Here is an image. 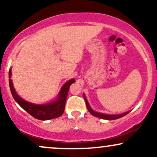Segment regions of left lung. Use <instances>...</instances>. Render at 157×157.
I'll list each match as a JSON object with an SVG mask.
<instances>
[{"label":"left lung","mask_w":157,"mask_h":157,"mask_svg":"<svg viewBox=\"0 0 157 157\" xmlns=\"http://www.w3.org/2000/svg\"><path fill=\"white\" fill-rule=\"evenodd\" d=\"M83 97L85 99V101H86V107H87V109H88V110H89V111L91 113V114L94 115V116L103 119V120H117V119H119V118H121L123 116H125L126 114H128V113L129 112H131V111H127V112L122 113V114H116V115H114V114H113V115L105 114V113L96 112V111H93L92 109L91 108V106H90L89 102H88L87 99H86V96H85V95H83Z\"/></svg>","instance_id":"obj_1"}]
</instances>
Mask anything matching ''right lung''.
<instances>
[{
    "instance_id": "obj_1",
    "label": "right lung",
    "mask_w": 157,
    "mask_h": 157,
    "mask_svg": "<svg viewBox=\"0 0 157 157\" xmlns=\"http://www.w3.org/2000/svg\"><path fill=\"white\" fill-rule=\"evenodd\" d=\"M11 75H12V71H11V69H10L9 71V82H10V87L12 97L15 99V101L19 104V105L23 109H24L26 112L32 115L33 117L40 120H48L59 117L63 113L68 89H69L70 86L75 82V79L68 80L63 85L58 96H57V100H55V101L50 102V103L44 104V105H36V104L31 103V102L23 100L21 97L17 95L14 89L12 81L11 80Z\"/></svg>"
}]
</instances>
